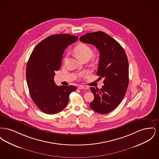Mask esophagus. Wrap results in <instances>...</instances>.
I'll return each mask as SVG.
<instances>
[{
    "label": "esophagus",
    "mask_w": 159,
    "mask_h": 159,
    "mask_svg": "<svg viewBox=\"0 0 159 159\" xmlns=\"http://www.w3.org/2000/svg\"><path fill=\"white\" fill-rule=\"evenodd\" d=\"M78 89H88V88L87 86H82V85H79V86H78Z\"/></svg>",
    "instance_id": "obj_1"
}]
</instances>
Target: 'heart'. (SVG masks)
<instances>
[{"mask_svg": "<svg viewBox=\"0 0 159 159\" xmlns=\"http://www.w3.org/2000/svg\"><path fill=\"white\" fill-rule=\"evenodd\" d=\"M73 51L76 54V56L81 60L85 58H88L89 59L93 53V50L91 46L84 43H80L76 46L73 49ZM64 60H66V58H65ZM79 76L83 77H86V73L82 72L79 74Z\"/></svg>", "mask_w": 159, "mask_h": 159, "instance_id": "b5f03b06", "label": "heart"}]
</instances>
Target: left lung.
Segmentation results:
<instances>
[{
	"instance_id": "8db88e82",
	"label": "left lung",
	"mask_w": 159,
	"mask_h": 159,
	"mask_svg": "<svg viewBox=\"0 0 159 159\" xmlns=\"http://www.w3.org/2000/svg\"><path fill=\"white\" fill-rule=\"evenodd\" d=\"M80 40L95 46L100 53L97 76L104 78V84L100 89L90 88L94 95L90 107L98 113H108L119 105L126 93L129 84L126 54L116 40L102 31L87 33Z\"/></svg>"
}]
</instances>
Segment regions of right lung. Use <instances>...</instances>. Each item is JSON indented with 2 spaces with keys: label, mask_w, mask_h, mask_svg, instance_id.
Instances as JSON below:
<instances>
[{
  "label": "right lung",
  "mask_w": 159,
  "mask_h": 159,
  "mask_svg": "<svg viewBox=\"0 0 159 159\" xmlns=\"http://www.w3.org/2000/svg\"><path fill=\"white\" fill-rule=\"evenodd\" d=\"M78 36L68 34L50 36L39 43L27 62L26 79L31 98L38 108L48 114L58 113L67 105L75 86H57L55 71L61 67L62 54Z\"/></svg>",
  "instance_id": "add662e5"
}]
</instances>
